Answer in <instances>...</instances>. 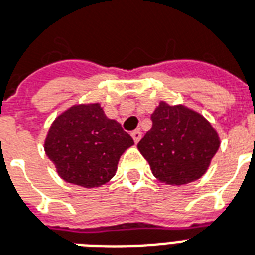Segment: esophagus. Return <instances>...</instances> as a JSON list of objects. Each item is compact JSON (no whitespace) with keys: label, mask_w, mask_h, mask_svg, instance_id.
Returning a JSON list of instances; mask_svg holds the SVG:
<instances>
[{"label":"esophagus","mask_w":255,"mask_h":255,"mask_svg":"<svg viewBox=\"0 0 255 255\" xmlns=\"http://www.w3.org/2000/svg\"><path fill=\"white\" fill-rule=\"evenodd\" d=\"M131 136H132L133 142L137 143L140 139H142V132L139 131V129H136V131H133V132H131Z\"/></svg>","instance_id":"1"}]
</instances>
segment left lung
Returning <instances> with one entry per match:
<instances>
[{"label": "left lung", "mask_w": 255, "mask_h": 255, "mask_svg": "<svg viewBox=\"0 0 255 255\" xmlns=\"http://www.w3.org/2000/svg\"><path fill=\"white\" fill-rule=\"evenodd\" d=\"M151 123L137 148L155 178L169 185H184L204 174L220 142L201 115L182 105L159 103Z\"/></svg>", "instance_id": "1"}]
</instances>
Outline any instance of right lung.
Segmentation results:
<instances>
[{"label": "right lung", "mask_w": 255, "mask_h": 255, "mask_svg": "<svg viewBox=\"0 0 255 255\" xmlns=\"http://www.w3.org/2000/svg\"><path fill=\"white\" fill-rule=\"evenodd\" d=\"M132 137L104 115L100 104L77 105L51 126L44 150L67 182L85 188L104 185L118 169Z\"/></svg>", "instance_id": "right-lung-1"}]
</instances>
